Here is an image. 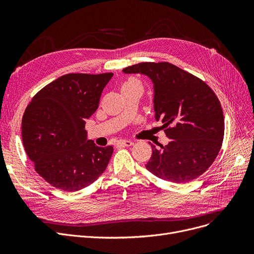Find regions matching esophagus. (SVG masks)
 <instances>
[{
	"label": "esophagus",
	"mask_w": 254,
	"mask_h": 254,
	"mask_svg": "<svg viewBox=\"0 0 254 254\" xmlns=\"http://www.w3.org/2000/svg\"><path fill=\"white\" fill-rule=\"evenodd\" d=\"M132 144H134V142L131 141H128V140H120L117 142V146H131Z\"/></svg>",
	"instance_id": "1"
}]
</instances>
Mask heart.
Returning <instances> with one entry per match:
<instances>
[{
    "label": "heart",
    "instance_id": "obj_1",
    "mask_svg": "<svg viewBox=\"0 0 254 254\" xmlns=\"http://www.w3.org/2000/svg\"><path fill=\"white\" fill-rule=\"evenodd\" d=\"M134 85H140L141 86V83L138 81V80H136L134 78H129L128 80H127V81L124 83L123 88L124 87H127V86H134Z\"/></svg>",
    "mask_w": 254,
    "mask_h": 254
}]
</instances>
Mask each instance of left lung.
Wrapping results in <instances>:
<instances>
[{"instance_id":"obj_1","label":"left lung","mask_w":254,"mask_h":254,"mask_svg":"<svg viewBox=\"0 0 254 254\" xmlns=\"http://www.w3.org/2000/svg\"><path fill=\"white\" fill-rule=\"evenodd\" d=\"M124 73L148 76L154 84L155 119H162L168 145L156 148L146 169L176 183L191 181L215 161L224 135V117L215 92L202 79L167 62L139 63Z\"/></svg>"}]
</instances>
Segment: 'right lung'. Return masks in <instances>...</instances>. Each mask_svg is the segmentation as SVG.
Segmentation results:
<instances>
[{
  "instance_id": "add662e5",
  "label": "right lung",
  "mask_w": 254,
  "mask_h": 254,
  "mask_svg": "<svg viewBox=\"0 0 254 254\" xmlns=\"http://www.w3.org/2000/svg\"><path fill=\"white\" fill-rule=\"evenodd\" d=\"M112 76L65 74L39 90L26 107L21 123L24 149L36 172L53 188L82 190L108 166L113 147L87 140L84 126Z\"/></svg>"
}]
</instances>
